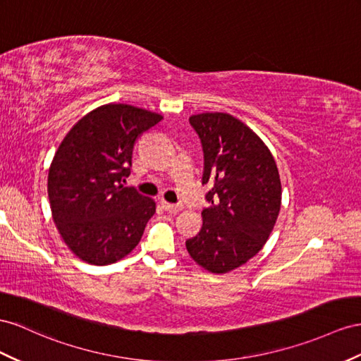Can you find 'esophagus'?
I'll list each match as a JSON object with an SVG mask.
<instances>
[{"instance_id": "obj_1", "label": "esophagus", "mask_w": 361, "mask_h": 361, "mask_svg": "<svg viewBox=\"0 0 361 361\" xmlns=\"http://www.w3.org/2000/svg\"><path fill=\"white\" fill-rule=\"evenodd\" d=\"M161 206L166 212H171V214H177V212H180L183 209L178 204H171V202H166V201H161Z\"/></svg>"}]
</instances>
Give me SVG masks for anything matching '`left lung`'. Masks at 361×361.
I'll list each match as a JSON object with an SVG mask.
<instances>
[{
  "label": "left lung",
  "mask_w": 361,
  "mask_h": 361,
  "mask_svg": "<svg viewBox=\"0 0 361 361\" xmlns=\"http://www.w3.org/2000/svg\"><path fill=\"white\" fill-rule=\"evenodd\" d=\"M202 152L209 207L202 227L186 241L192 259L210 273H227L259 253L281 210L279 171L269 147L241 120L226 113L189 118Z\"/></svg>",
  "instance_id": "left-lung-1"
}]
</instances>
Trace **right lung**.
<instances>
[{"mask_svg": "<svg viewBox=\"0 0 361 361\" xmlns=\"http://www.w3.org/2000/svg\"><path fill=\"white\" fill-rule=\"evenodd\" d=\"M163 117L125 104L102 105L63 137L49 169V200L63 243L79 259L108 265L140 243L155 202L134 188L131 173L138 135Z\"/></svg>", "mask_w": 361, "mask_h": 361, "instance_id": "1", "label": "right lung"}]
</instances>
